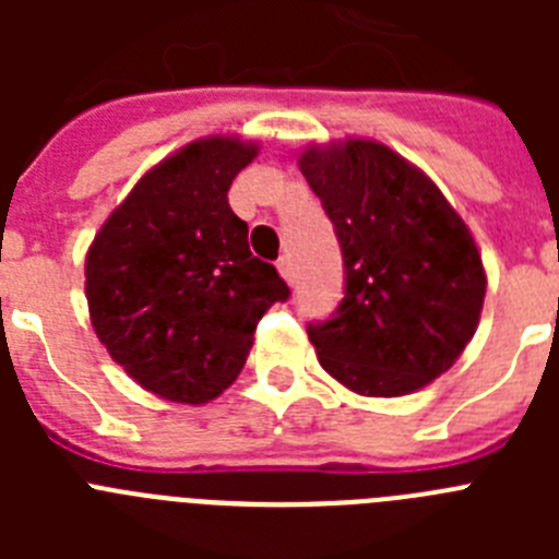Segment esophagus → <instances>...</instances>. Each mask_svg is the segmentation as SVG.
I'll list each match as a JSON object with an SVG mask.
<instances>
[{"instance_id": "obj_1", "label": "esophagus", "mask_w": 559, "mask_h": 559, "mask_svg": "<svg viewBox=\"0 0 559 559\" xmlns=\"http://www.w3.org/2000/svg\"><path fill=\"white\" fill-rule=\"evenodd\" d=\"M276 269H280V274H283L288 283H294V260H290L288 254H283L276 260Z\"/></svg>"}]
</instances>
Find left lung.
<instances>
[{
    "label": "left lung",
    "mask_w": 559,
    "mask_h": 559,
    "mask_svg": "<svg viewBox=\"0 0 559 559\" xmlns=\"http://www.w3.org/2000/svg\"><path fill=\"white\" fill-rule=\"evenodd\" d=\"M299 170L344 257V299L308 324L319 364L369 397L417 392L453 367L481 316V257L426 173L386 145L308 147Z\"/></svg>",
    "instance_id": "1"
}]
</instances>
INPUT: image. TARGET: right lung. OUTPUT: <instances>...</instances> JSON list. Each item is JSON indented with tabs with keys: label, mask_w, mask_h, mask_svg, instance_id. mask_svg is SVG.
Instances as JSON below:
<instances>
[{
	"label": "right lung",
	"mask_w": 559,
	"mask_h": 559,
	"mask_svg": "<svg viewBox=\"0 0 559 559\" xmlns=\"http://www.w3.org/2000/svg\"><path fill=\"white\" fill-rule=\"evenodd\" d=\"M257 145L206 136L147 170L86 257L97 338L142 389L206 403L235 383L257 322L290 288L249 251L231 179Z\"/></svg>",
	"instance_id": "add662e5"
}]
</instances>
